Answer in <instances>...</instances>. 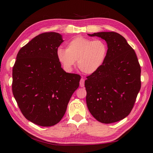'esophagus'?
<instances>
[{
  "label": "esophagus",
  "mask_w": 153,
  "mask_h": 153,
  "mask_svg": "<svg viewBox=\"0 0 153 153\" xmlns=\"http://www.w3.org/2000/svg\"><path fill=\"white\" fill-rule=\"evenodd\" d=\"M84 84H85V80H84V79L82 78V79H81V80H80V82H79L80 87H84Z\"/></svg>",
  "instance_id": "obj_1"
}]
</instances>
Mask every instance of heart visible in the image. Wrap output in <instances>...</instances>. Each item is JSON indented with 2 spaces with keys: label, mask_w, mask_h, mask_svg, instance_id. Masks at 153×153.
<instances>
[{
  "label": "heart",
  "mask_w": 153,
  "mask_h": 153,
  "mask_svg": "<svg viewBox=\"0 0 153 153\" xmlns=\"http://www.w3.org/2000/svg\"><path fill=\"white\" fill-rule=\"evenodd\" d=\"M108 46L102 39L91 40L82 36L74 38L67 48L59 47L56 55L65 69L71 70L77 60V66L83 73H95L105 63Z\"/></svg>",
  "instance_id": "b5f03b06"
}]
</instances>
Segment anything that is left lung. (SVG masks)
<instances>
[{
	"mask_svg": "<svg viewBox=\"0 0 153 153\" xmlns=\"http://www.w3.org/2000/svg\"><path fill=\"white\" fill-rule=\"evenodd\" d=\"M105 40L108 54L102 67L87 77L86 102L103 123L118 122L131 112L141 89V67L134 50L116 32L88 34Z\"/></svg>",
	"mask_w": 153,
	"mask_h": 153,
	"instance_id": "8db88e82",
	"label": "left lung"
}]
</instances>
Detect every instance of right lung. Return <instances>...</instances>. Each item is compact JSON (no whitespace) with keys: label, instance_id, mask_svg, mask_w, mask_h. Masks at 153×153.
Wrapping results in <instances>:
<instances>
[{"label":"right lung","instance_id":"obj_1","mask_svg":"<svg viewBox=\"0 0 153 153\" xmlns=\"http://www.w3.org/2000/svg\"><path fill=\"white\" fill-rule=\"evenodd\" d=\"M64 41L56 32L37 35L21 48L12 70V93L23 115L40 126H53L66 111L81 76L61 68L56 52Z\"/></svg>","mask_w":153,"mask_h":153}]
</instances>
